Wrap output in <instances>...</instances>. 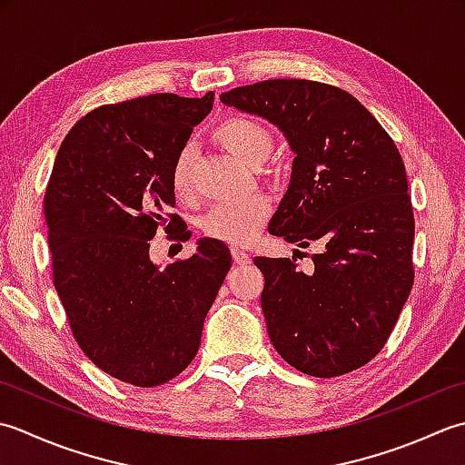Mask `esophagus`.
I'll return each instance as SVG.
<instances>
[{
    "label": "esophagus",
    "mask_w": 465,
    "mask_h": 465,
    "mask_svg": "<svg viewBox=\"0 0 465 465\" xmlns=\"http://www.w3.org/2000/svg\"><path fill=\"white\" fill-rule=\"evenodd\" d=\"M231 254H232V261L236 264H241V267H244V264L251 262V254L246 252V251H242V249H239V246H234V249L231 251Z\"/></svg>",
    "instance_id": "obj_1"
}]
</instances>
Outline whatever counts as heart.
Instances as JSON below:
<instances>
[{
	"label": "heart",
	"mask_w": 465,
	"mask_h": 465,
	"mask_svg": "<svg viewBox=\"0 0 465 465\" xmlns=\"http://www.w3.org/2000/svg\"><path fill=\"white\" fill-rule=\"evenodd\" d=\"M213 138L231 153L241 163L259 168L269 160L274 138L272 132L262 122L249 116H232L223 120L213 130ZM196 153L193 146H184L176 154L173 168H170V186L180 201H188L193 196V166ZM271 213L269 203L262 196L249 198L242 203L216 204L203 219V232L208 239L223 241L229 244H246Z\"/></svg>",
	"instance_id": "heart-1"
}]
</instances>
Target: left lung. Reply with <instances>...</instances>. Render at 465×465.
I'll return each instance as SVG.
<instances>
[{"label":"left lung","instance_id":"1","mask_svg":"<svg viewBox=\"0 0 465 465\" xmlns=\"http://www.w3.org/2000/svg\"><path fill=\"white\" fill-rule=\"evenodd\" d=\"M279 126L295 153L269 232L307 249L315 271L254 257L272 347L312 377L345 375L381 351L413 287L415 221L400 150L351 94L264 80L221 94Z\"/></svg>","mask_w":465,"mask_h":465}]
</instances>
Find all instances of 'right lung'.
<instances>
[{"label":"right lung","mask_w":465,"mask_h":465,"mask_svg":"<svg viewBox=\"0 0 465 465\" xmlns=\"http://www.w3.org/2000/svg\"><path fill=\"white\" fill-rule=\"evenodd\" d=\"M213 102V92L150 94L92 110L62 142L45 188L54 287L75 343L136 387L163 385L191 365L232 262L214 239L164 271L150 261L160 229L191 239L170 213V168Z\"/></svg>","instance_id":"add662e5"}]
</instances>
